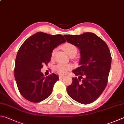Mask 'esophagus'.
<instances>
[{"label":"esophagus","instance_id":"1","mask_svg":"<svg viewBox=\"0 0 124 124\" xmlns=\"http://www.w3.org/2000/svg\"><path fill=\"white\" fill-rule=\"evenodd\" d=\"M65 78V76H63V75H59V78L60 79H63Z\"/></svg>","mask_w":124,"mask_h":124}]
</instances>
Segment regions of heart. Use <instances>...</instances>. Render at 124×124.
<instances>
[{
	"mask_svg": "<svg viewBox=\"0 0 124 124\" xmlns=\"http://www.w3.org/2000/svg\"><path fill=\"white\" fill-rule=\"evenodd\" d=\"M63 48L65 51L67 53L69 56L76 55L78 53V49L75 45L70 43H66L63 46ZM56 51V49H54L51 53V57H53L55 55ZM71 68V66L69 64H58L55 67V71L60 74L61 75H64L66 74L68 71L70 70Z\"/></svg>",
	"mask_w": 124,
	"mask_h": 124,
	"instance_id": "b5f03b06",
	"label": "heart"
}]
</instances>
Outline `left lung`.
<instances>
[{
	"label": "left lung",
	"mask_w": 124,
	"mask_h": 124,
	"mask_svg": "<svg viewBox=\"0 0 124 124\" xmlns=\"http://www.w3.org/2000/svg\"><path fill=\"white\" fill-rule=\"evenodd\" d=\"M64 36L67 42L79 49L81 54L80 67L73 71L79 76L72 78L73 82L67 87V93L77 102L89 104L99 97L107 85L112 61L109 49L94 33Z\"/></svg>",
	"instance_id": "8db88e82"
}]
</instances>
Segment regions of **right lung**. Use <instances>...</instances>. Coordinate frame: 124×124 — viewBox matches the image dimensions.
Here are the masks:
<instances>
[{
  "mask_svg": "<svg viewBox=\"0 0 124 124\" xmlns=\"http://www.w3.org/2000/svg\"><path fill=\"white\" fill-rule=\"evenodd\" d=\"M66 42L62 35L39 32L22 44L16 58L15 78L20 93L25 99L39 102L50 95L59 78L54 73L45 78L40 69L50 62L54 49Z\"/></svg>",
  "mask_w": 124,
  "mask_h": 124,
  "instance_id": "obj_1",
  "label": "right lung"
}]
</instances>
